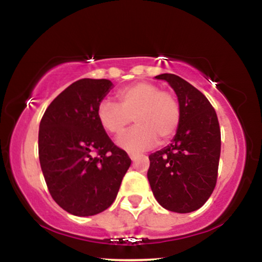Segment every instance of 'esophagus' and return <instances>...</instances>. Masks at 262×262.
<instances>
[{
  "mask_svg": "<svg viewBox=\"0 0 262 262\" xmlns=\"http://www.w3.org/2000/svg\"><path fill=\"white\" fill-rule=\"evenodd\" d=\"M138 156H139V155H138L137 152H129V158H130L132 160H135V159H137Z\"/></svg>",
  "mask_w": 262,
  "mask_h": 262,
  "instance_id": "obj_1",
  "label": "esophagus"
}]
</instances>
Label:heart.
Returning a JSON list of instances; mask_svg holds the SVG:
<instances>
[{
	"instance_id": "obj_1",
	"label": "heart",
	"mask_w": 262,
	"mask_h": 262,
	"mask_svg": "<svg viewBox=\"0 0 262 262\" xmlns=\"http://www.w3.org/2000/svg\"><path fill=\"white\" fill-rule=\"evenodd\" d=\"M117 101L102 100L96 110L98 123L107 133L118 135L132 123L137 125L117 139L119 146L139 151L169 143L181 123V106L177 97L148 81L132 83L117 91ZM134 118L132 119L131 117Z\"/></svg>"
}]
</instances>
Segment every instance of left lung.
I'll return each instance as SVG.
<instances>
[{"label": "left lung", "instance_id": "8db88e82", "mask_svg": "<svg viewBox=\"0 0 262 262\" xmlns=\"http://www.w3.org/2000/svg\"><path fill=\"white\" fill-rule=\"evenodd\" d=\"M175 90L181 123L172 143L149 155L148 179L164 208L189 213L203 206L218 177L221 128L217 113L202 92L173 74H161Z\"/></svg>", "mask_w": 262, "mask_h": 262}]
</instances>
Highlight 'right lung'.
<instances>
[{"label":"right lung","instance_id":"1","mask_svg":"<svg viewBox=\"0 0 262 262\" xmlns=\"http://www.w3.org/2000/svg\"><path fill=\"white\" fill-rule=\"evenodd\" d=\"M111 87L106 79L75 81L48 106L39 125V161L48 189L74 215L106 210L132 164L96 116Z\"/></svg>","mask_w":262,"mask_h":262}]
</instances>
